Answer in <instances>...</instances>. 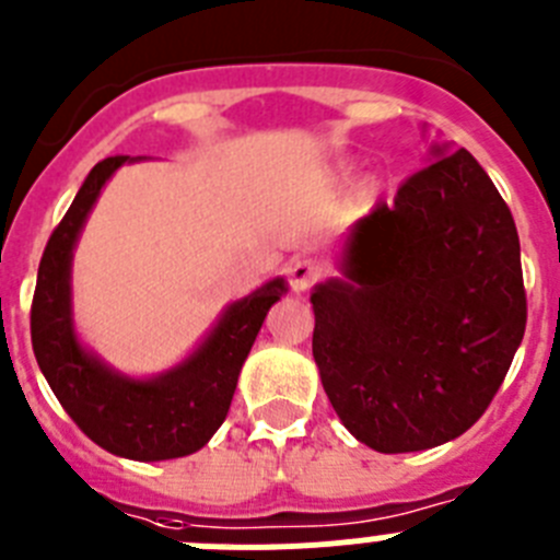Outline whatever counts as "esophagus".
<instances>
[{
    "label": "esophagus",
    "instance_id": "1",
    "mask_svg": "<svg viewBox=\"0 0 560 560\" xmlns=\"http://www.w3.org/2000/svg\"><path fill=\"white\" fill-rule=\"evenodd\" d=\"M287 276H290V284L295 292H304L320 279V265L315 259H295V262L287 268Z\"/></svg>",
    "mask_w": 560,
    "mask_h": 560
}]
</instances>
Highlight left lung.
Here are the masks:
<instances>
[{
	"label": "left lung",
	"mask_w": 560,
	"mask_h": 560,
	"mask_svg": "<svg viewBox=\"0 0 560 560\" xmlns=\"http://www.w3.org/2000/svg\"><path fill=\"white\" fill-rule=\"evenodd\" d=\"M433 143L357 221L312 290V357L342 425L378 453L445 445L492 404L527 320L520 237L467 149Z\"/></svg>",
	"instance_id": "left-lung-1"
}]
</instances>
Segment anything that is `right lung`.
Returning <instances> with one entry per match:
<instances>
[{"label": "right lung", "mask_w": 560, "mask_h": 560, "mask_svg": "<svg viewBox=\"0 0 560 560\" xmlns=\"http://www.w3.org/2000/svg\"><path fill=\"white\" fill-rule=\"evenodd\" d=\"M107 156L82 182L74 203L46 243L33 298V351L68 417L113 456L165 462L201 451L226 420L240 370L270 306L287 292L281 276L229 304L207 337L171 370L138 378L82 345L74 323L71 265L93 203L124 162Z\"/></svg>", "instance_id": "1"}]
</instances>
